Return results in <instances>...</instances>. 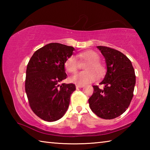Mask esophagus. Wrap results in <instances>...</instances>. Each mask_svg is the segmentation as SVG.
<instances>
[{"instance_id": "esophagus-1", "label": "esophagus", "mask_w": 150, "mask_h": 150, "mask_svg": "<svg viewBox=\"0 0 150 150\" xmlns=\"http://www.w3.org/2000/svg\"><path fill=\"white\" fill-rule=\"evenodd\" d=\"M84 87V85H76V88H83Z\"/></svg>"}]
</instances>
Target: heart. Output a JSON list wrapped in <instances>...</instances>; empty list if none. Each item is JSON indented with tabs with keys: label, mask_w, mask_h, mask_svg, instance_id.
Returning <instances> with one entry per match:
<instances>
[{
	"label": "heart",
	"mask_w": 150,
	"mask_h": 150,
	"mask_svg": "<svg viewBox=\"0 0 150 150\" xmlns=\"http://www.w3.org/2000/svg\"><path fill=\"white\" fill-rule=\"evenodd\" d=\"M81 59L88 62L85 65V71H82L75 74L71 77L73 83L78 85H86L92 83L97 79V74L101 75L104 72V67L98 62L99 55L94 51H87L79 54ZM65 68L70 73H75L78 69V62L75 56H70L66 59L65 62Z\"/></svg>",
	"instance_id": "obj_1"
}]
</instances>
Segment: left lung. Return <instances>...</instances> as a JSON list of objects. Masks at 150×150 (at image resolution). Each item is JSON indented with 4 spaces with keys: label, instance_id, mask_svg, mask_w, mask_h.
I'll return each instance as SVG.
<instances>
[{
    "label": "left lung",
    "instance_id": "obj_1",
    "mask_svg": "<svg viewBox=\"0 0 150 150\" xmlns=\"http://www.w3.org/2000/svg\"><path fill=\"white\" fill-rule=\"evenodd\" d=\"M105 57L106 73L100 85L93 86L94 92L88 99L89 106L98 117L110 120L126 110L133 97L136 75L130 60L122 53L105 46H97Z\"/></svg>",
    "mask_w": 150,
    "mask_h": 150
}]
</instances>
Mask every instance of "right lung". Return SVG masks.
<instances>
[{"label": "right lung", "mask_w": 150, "mask_h": 150, "mask_svg": "<svg viewBox=\"0 0 150 150\" xmlns=\"http://www.w3.org/2000/svg\"><path fill=\"white\" fill-rule=\"evenodd\" d=\"M74 50L72 46L50 43L35 51L27 65L25 90L30 106L45 121L59 120L69 107L75 85L59 83L67 78L64 64Z\"/></svg>", "instance_id": "add662e5"}]
</instances>
